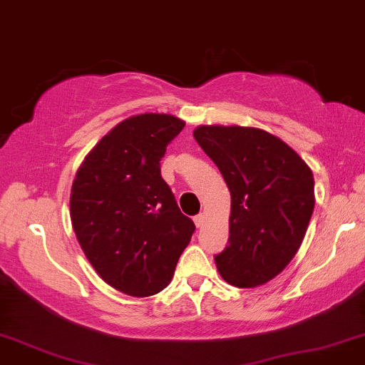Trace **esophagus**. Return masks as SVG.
<instances>
[{
  "mask_svg": "<svg viewBox=\"0 0 365 365\" xmlns=\"http://www.w3.org/2000/svg\"><path fill=\"white\" fill-rule=\"evenodd\" d=\"M193 222H195L197 228L203 227V223H205V215H203V213H200V215H197L195 218H193Z\"/></svg>",
  "mask_w": 365,
  "mask_h": 365,
  "instance_id": "obj_1",
  "label": "esophagus"
}]
</instances>
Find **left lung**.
Segmentation results:
<instances>
[{"label":"left lung","mask_w":365,"mask_h":365,"mask_svg":"<svg viewBox=\"0 0 365 365\" xmlns=\"http://www.w3.org/2000/svg\"><path fill=\"white\" fill-rule=\"evenodd\" d=\"M193 137L232 197L230 235L215 255L217 269L235 287L264 285L302 244L315 205L312 170L279 137L254 126L200 125Z\"/></svg>","instance_id":"obj_1"}]
</instances>
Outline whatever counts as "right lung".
<instances>
[{"label": "right lung", "mask_w": 365, "mask_h": 365, "mask_svg": "<svg viewBox=\"0 0 365 365\" xmlns=\"http://www.w3.org/2000/svg\"><path fill=\"white\" fill-rule=\"evenodd\" d=\"M183 126L167 113L130 116L95 145L73 180L78 244L106 284L132 297L167 287L195 232L160 175L167 145Z\"/></svg>", "instance_id": "1"}]
</instances>
